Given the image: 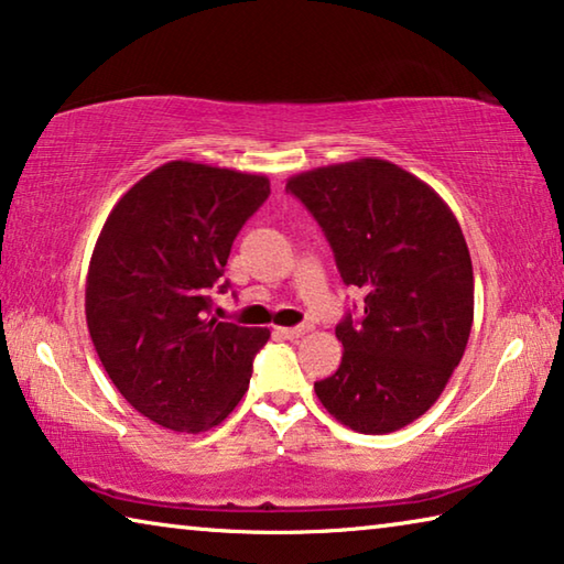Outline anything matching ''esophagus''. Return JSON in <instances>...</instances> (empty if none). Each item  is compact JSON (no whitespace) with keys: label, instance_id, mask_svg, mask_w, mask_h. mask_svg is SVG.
Returning a JSON list of instances; mask_svg holds the SVG:
<instances>
[{"label":"esophagus","instance_id":"obj_1","mask_svg":"<svg viewBox=\"0 0 564 564\" xmlns=\"http://www.w3.org/2000/svg\"><path fill=\"white\" fill-rule=\"evenodd\" d=\"M311 330V326H293V328H281V336H285L289 340H299L303 338L305 333Z\"/></svg>","mask_w":564,"mask_h":564}]
</instances>
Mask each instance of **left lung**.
Instances as JSON below:
<instances>
[{"label":"left lung","mask_w":564,"mask_h":564,"mask_svg":"<svg viewBox=\"0 0 564 564\" xmlns=\"http://www.w3.org/2000/svg\"><path fill=\"white\" fill-rule=\"evenodd\" d=\"M285 188L323 228L343 283L366 293L360 321L348 313L336 326L343 358L316 395L350 431H400L441 398L470 338L460 224L425 181L383 159L303 171Z\"/></svg>","instance_id":"8db88e82"}]
</instances>
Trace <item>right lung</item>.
<instances>
[{
    "mask_svg": "<svg viewBox=\"0 0 564 564\" xmlns=\"http://www.w3.org/2000/svg\"><path fill=\"white\" fill-rule=\"evenodd\" d=\"M261 174L169 161L104 224L87 275V326L127 403L176 433H204L248 390L269 328L212 318L241 226L269 198Z\"/></svg>",
    "mask_w": 564,
    "mask_h": 564,
    "instance_id": "obj_1",
    "label": "right lung"
}]
</instances>
